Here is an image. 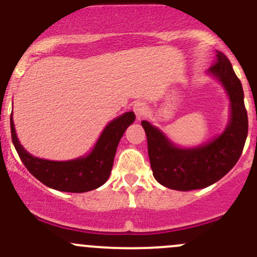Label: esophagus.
<instances>
[{"label":"esophagus","instance_id":"obj_1","mask_svg":"<svg viewBox=\"0 0 257 257\" xmlns=\"http://www.w3.org/2000/svg\"><path fill=\"white\" fill-rule=\"evenodd\" d=\"M133 110L134 113H136L137 119L141 120V119L144 118L145 113H147V105H145V103L143 102H137L136 104L133 105Z\"/></svg>","mask_w":257,"mask_h":257}]
</instances>
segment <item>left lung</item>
Returning <instances> with one entry per match:
<instances>
[{
    "mask_svg": "<svg viewBox=\"0 0 257 257\" xmlns=\"http://www.w3.org/2000/svg\"><path fill=\"white\" fill-rule=\"evenodd\" d=\"M208 72L221 82L230 98L231 118L221 136L200 147L183 149L149 121H142L153 175L158 183L173 190H195L216 183L234 168L245 145L248 121L240 79L221 52H217Z\"/></svg>",
    "mask_w": 257,
    "mask_h": 257,
    "instance_id": "8db88e82",
    "label": "left lung"
}]
</instances>
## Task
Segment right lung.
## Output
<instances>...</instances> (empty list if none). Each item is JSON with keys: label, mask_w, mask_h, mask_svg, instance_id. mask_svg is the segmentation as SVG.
I'll return each mask as SVG.
<instances>
[{"label": "right lung", "mask_w": 257, "mask_h": 257, "mask_svg": "<svg viewBox=\"0 0 257 257\" xmlns=\"http://www.w3.org/2000/svg\"><path fill=\"white\" fill-rule=\"evenodd\" d=\"M134 119L136 114L133 112H126L114 119L105 126L95 147L87 157L68 162L40 159L26 152L17 139L12 115L11 137L25 167L41 183L59 191L85 193L99 188L108 180L119 141Z\"/></svg>", "instance_id": "add662e5"}]
</instances>
